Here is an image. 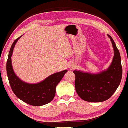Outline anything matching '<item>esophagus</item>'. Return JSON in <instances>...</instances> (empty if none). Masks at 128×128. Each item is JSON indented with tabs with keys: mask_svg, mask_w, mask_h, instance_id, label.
Here are the masks:
<instances>
[{
	"mask_svg": "<svg viewBox=\"0 0 128 128\" xmlns=\"http://www.w3.org/2000/svg\"><path fill=\"white\" fill-rule=\"evenodd\" d=\"M73 68V66H70V69H72Z\"/></svg>",
	"mask_w": 128,
	"mask_h": 128,
	"instance_id": "esophagus-1",
	"label": "esophagus"
}]
</instances>
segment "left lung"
I'll return each instance as SVG.
<instances>
[{
	"label": "left lung",
	"instance_id": "obj_1",
	"mask_svg": "<svg viewBox=\"0 0 128 128\" xmlns=\"http://www.w3.org/2000/svg\"><path fill=\"white\" fill-rule=\"evenodd\" d=\"M114 50L112 64L107 70L98 74H91L74 70L76 76L75 88L77 94L84 100L101 102L109 99L120 84L122 69L118 48L110 35Z\"/></svg>",
	"mask_w": 128,
	"mask_h": 128
}]
</instances>
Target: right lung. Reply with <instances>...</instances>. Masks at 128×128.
<instances>
[{
  "label": "right lung",
  "instance_id": "1",
  "mask_svg": "<svg viewBox=\"0 0 128 128\" xmlns=\"http://www.w3.org/2000/svg\"><path fill=\"white\" fill-rule=\"evenodd\" d=\"M21 36L17 38L13 43L7 62V73L10 88L17 98L26 103L34 106L46 104L54 99L56 86L68 70H64L54 73L38 84H29L21 81L14 74L11 64L14 48Z\"/></svg>",
  "mask_w": 128,
  "mask_h": 128
}]
</instances>
